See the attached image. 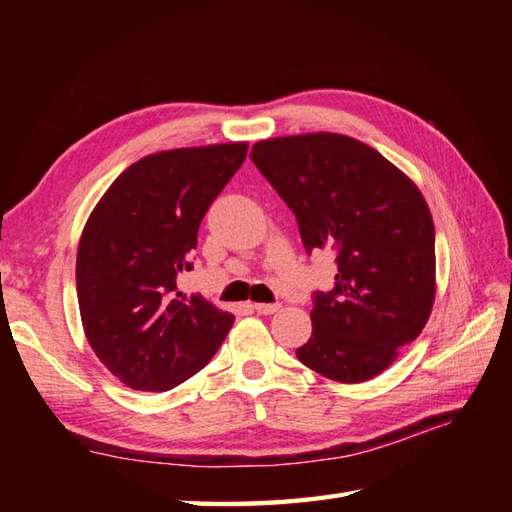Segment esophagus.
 Masks as SVG:
<instances>
[{"instance_id": "esophagus-1", "label": "esophagus", "mask_w": 512, "mask_h": 512, "mask_svg": "<svg viewBox=\"0 0 512 512\" xmlns=\"http://www.w3.org/2000/svg\"><path fill=\"white\" fill-rule=\"evenodd\" d=\"M253 308L259 314H275L279 310V303H255Z\"/></svg>"}]
</instances>
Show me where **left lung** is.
Instances as JSON below:
<instances>
[{"label":"left lung","instance_id":"obj_1","mask_svg":"<svg viewBox=\"0 0 512 512\" xmlns=\"http://www.w3.org/2000/svg\"><path fill=\"white\" fill-rule=\"evenodd\" d=\"M250 158L295 213L308 253L336 250V284L314 295L297 358L347 385L385 372L436 299V228L416 182L332 132L259 140Z\"/></svg>","mask_w":512,"mask_h":512}]
</instances>
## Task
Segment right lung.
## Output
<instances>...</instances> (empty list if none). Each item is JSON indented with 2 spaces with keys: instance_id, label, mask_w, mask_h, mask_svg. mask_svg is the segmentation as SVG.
<instances>
[{
  "instance_id": "1",
  "label": "right lung",
  "mask_w": 512,
  "mask_h": 512,
  "mask_svg": "<svg viewBox=\"0 0 512 512\" xmlns=\"http://www.w3.org/2000/svg\"><path fill=\"white\" fill-rule=\"evenodd\" d=\"M248 143L182 147L127 167L83 226L76 297L99 361L138 391H167L198 374L233 328L231 312L184 295L178 277L213 200Z\"/></svg>"
}]
</instances>
